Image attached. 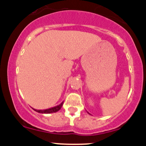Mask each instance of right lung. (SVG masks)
<instances>
[{
  "instance_id": "1",
  "label": "right lung",
  "mask_w": 146,
  "mask_h": 146,
  "mask_svg": "<svg viewBox=\"0 0 146 146\" xmlns=\"http://www.w3.org/2000/svg\"><path fill=\"white\" fill-rule=\"evenodd\" d=\"M63 102H62L60 105L56 106L53 107V108H48V109H46V110H36V109H33L35 110V111L38 112L39 113H42V114H50V113H56L58 112V110H60V108H62L63 105Z\"/></svg>"
}]
</instances>
